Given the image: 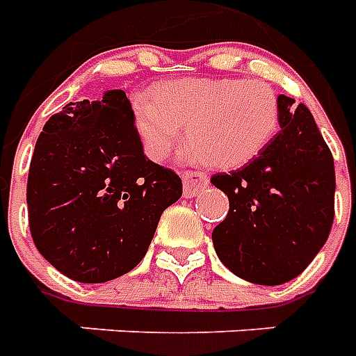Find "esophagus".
Wrapping results in <instances>:
<instances>
[{
  "label": "esophagus",
  "instance_id": "1",
  "mask_svg": "<svg viewBox=\"0 0 356 356\" xmlns=\"http://www.w3.org/2000/svg\"><path fill=\"white\" fill-rule=\"evenodd\" d=\"M206 185H208V175H204L202 171H183L185 198H194Z\"/></svg>",
  "mask_w": 356,
  "mask_h": 356
}]
</instances>
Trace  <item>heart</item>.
I'll return each instance as SVG.
<instances>
[{"mask_svg": "<svg viewBox=\"0 0 356 356\" xmlns=\"http://www.w3.org/2000/svg\"><path fill=\"white\" fill-rule=\"evenodd\" d=\"M133 120L152 160L170 154L181 127L193 143L191 158L216 168H238L267 147L280 124L273 88L259 80H179L156 89L154 99L133 102Z\"/></svg>", "mask_w": 356, "mask_h": 356, "instance_id": "obj_1", "label": "heart"}]
</instances>
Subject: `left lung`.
<instances>
[{"label":"left lung","mask_w":356,"mask_h":356,"mask_svg":"<svg viewBox=\"0 0 356 356\" xmlns=\"http://www.w3.org/2000/svg\"><path fill=\"white\" fill-rule=\"evenodd\" d=\"M280 95V131L240 170L211 183L229 196V213L213 229V248L231 273L278 286L296 278L328 240L336 171L305 104Z\"/></svg>","instance_id":"8db88e82"}]
</instances>
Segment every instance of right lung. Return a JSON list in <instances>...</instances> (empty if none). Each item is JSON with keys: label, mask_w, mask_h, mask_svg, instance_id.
<instances>
[{"label": "right lung", "mask_w": 356, "mask_h": 356, "mask_svg": "<svg viewBox=\"0 0 356 356\" xmlns=\"http://www.w3.org/2000/svg\"><path fill=\"white\" fill-rule=\"evenodd\" d=\"M175 171L148 160L122 89L68 102L35 143L26 186L38 252L86 284L129 273L147 254L163 209L181 198Z\"/></svg>", "instance_id": "right-lung-1"}]
</instances>
